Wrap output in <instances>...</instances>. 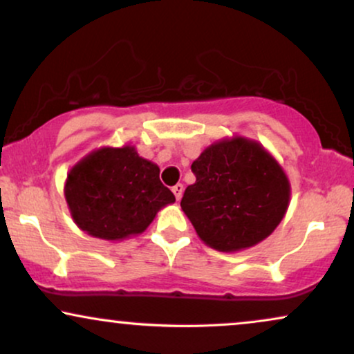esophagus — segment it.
I'll list each match as a JSON object with an SVG mask.
<instances>
[{
    "label": "esophagus",
    "instance_id": "esophagus-1",
    "mask_svg": "<svg viewBox=\"0 0 354 354\" xmlns=\"http://www.w3.org/2000/svg\"><path fill=\"white\" fill-rule=\"evenodd\" d=\"M183 191H185V187H183V185H180V183H178L176 186H173V194H174V198H176V201L181 199Z\"/></svg>",
    "mask_w": 354,
    "mask_h": 354
}]
</instances>
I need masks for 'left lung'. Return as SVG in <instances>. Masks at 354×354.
<instances>
[{
	"label": "left lung",
	"mask_w": 354,
	"mask_h": 354,
	"mask_svg": "<svg viewBox=\"0 0 354 354\" xmlns=\"http://www.w3.org/2000/svg\"><path fill=\"white\" fill-rule=\"evenodd\" d=\"M191 169L196 183L186 187L181 209L199 239L217 252L254 247L288 212V174L253 138H221L205 147Z\"/></svg>",
	"instance_id": "1"
}]
</instances>
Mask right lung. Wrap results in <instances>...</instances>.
I'll return each mask as SVG.
<instances>
[{"mask_svg":"<svg viewBox=\"0 0 354 354\" xmlns=\"http://www.w3.org/2000/svg\"><path fill=\"white\" fill-rule=\"evenodd\" d=\"M64 196L78 229L111 243L144 234L158 210L176 201L160 181L158 165L133 145L84 155L66 174Z\"/></svg>","mask_w":354,"mask_h":354,"instance_id":"add662e5","label":"right lung"}]
</instances>
